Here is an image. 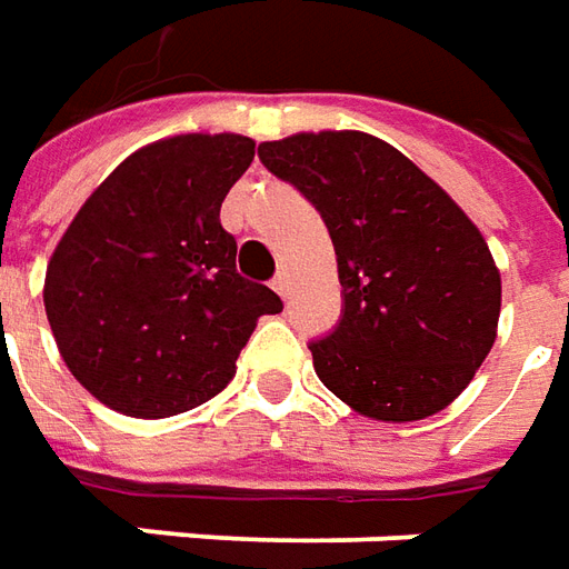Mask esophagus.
<instances>
[{"label": "esophagus", "mask_w": 569, "mask_h": 569, "mask_svg": "<svg viewBox=\"0 0 569 569\" xmlns=\"http://www.w3.org/2000/svg\"><path fill=\"white\" fill-rule=\"evenodd\" d=\"M272 288H276V291L281 293L284 300H288V293H291V276H288L284 269H281V272H278V276L272 278Z\"/></svg>", "instance_id": "1"}]
</instances>
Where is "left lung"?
<instances>
[{"instance_id": "8db88e82", "label": "left lung", "mask_w": 569, "mask_h": 569, "mask_svg": "<svg viewBox=\"0 0 569 569\" xmlns=\"http://www.w3.org/2000/svg\"><path fill=\"white\" fill-rule=\"evenodd\" d=\"M260 162L325 220L342 312L309 342L318 380L386 422L445 410L497 340L502 284L485 236L398 149L361 131L269 140Z\"/></svg>"}]
</instances>
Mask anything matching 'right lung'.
I'll use <instances>...</instances> for the list:
<instances>
[{"mask_svg":"<svg viewBox=\"0 0 569 569\" xmlns=\"http://www.w3.org/2000/svg\"><path fill=\"white\" fill-rule=\"evenodd\" d=\"M253 162L241 134L137 149L76 213L46 272L67 368L124 417L162 420L227 389L260 316L281 312L236 269L220 204Z\"/></svg>","mask_w":569,"mask_h":569,"instance_id":"right-lung-1","label":"right lung"}]
</instances>
